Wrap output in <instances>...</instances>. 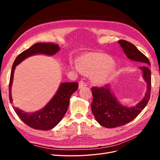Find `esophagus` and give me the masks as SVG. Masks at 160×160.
<instances>
[{
    "label": "esophagus",
    "instance_id": "esophagus-1",
    "mask_svg": "<svg viewBox=\"0 0 160 160\" xmlns=\"http://www.w3.org/2000/svg\"><path fill=\"white\" fill-rule=\"evenodd\" d=\"M86 86H88V83H85L84 81L81 80L79 81V89H81L82 88H84V87H86Z\"/></svg>",
    "mask_w": 160,
    "mask_h": 160
}]
</instances>
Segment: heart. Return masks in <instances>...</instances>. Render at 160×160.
<instances>
[{
    "label": "heart",
    "mask_w": 160,
    "mask_h": 160,
    "mask_svg": "<svg viewBox=\"0 0 160 160\" xmlns=\"http://www.w3.org/2000/svg\"><path fill=\"white\" fill-rule=\"evenodd\" d=\"M112 58L101 52H89L75 63L73 68L77 71L94 74V81L99 85L107 83L114 75L115 67Z\"/></svg>",
    "instance_id": "1"
}]
</instances>
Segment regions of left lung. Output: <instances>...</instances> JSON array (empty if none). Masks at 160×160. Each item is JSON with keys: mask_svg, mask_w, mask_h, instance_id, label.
<instances>
[{"mask_svg": "<svg viewBox=\"0 0 160 160\" xmlns=\"http://www.w3.org/2000/svg\"><path fill=\"white\" fill-rule=\"evenodd\" d=\"M118 43L128 59L142 62L143 65L139 69L142 71L143 78L147 83V91L143 99L136 105L127 107L119 102L111 91V85H106L102 88L93 87L91 89L93 98L91 103L92 113L97 122L107 128L122 126L134 119L147 105L151 91V71L149 68L151 65L149 59L132 43L125 40H120Z\"/></svg>", "mask_w": 160, "mask_h": 160, "instance_id": "1", "label": "left lung"}]
</instances>
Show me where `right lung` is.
<instances>
[{"instance_id":"1","label":"right lung","mask_w":160,"mask_h":160,"mask_svg":"<svg viewBox=\"0 0 160 160\" xmlns=\"http://www.w3.org/2000/svg\"><path fill=\"white\" fill-rule=\"evenodd\" d=\"M60 50V47L54 43L38 42L19 54L12 67L9 82V99L12 102L11 87L14 72L19 63L27 58L35 55L52 56ZM78 83H61L57 93L44 108L35 112H25L18 108L13 107L18 118L28 126L39 130H49L59 123L66 113L69 105L71 96L78 89Z\"/></svg>"}]
</instances>
